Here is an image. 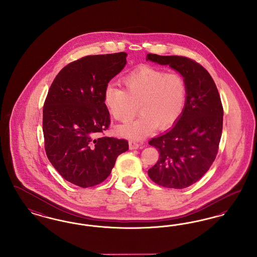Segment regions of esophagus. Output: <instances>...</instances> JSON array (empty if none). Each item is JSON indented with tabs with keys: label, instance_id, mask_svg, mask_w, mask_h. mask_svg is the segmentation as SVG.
Instances as JSON below:
<instances>
[{
	"label": "esophagus",
	"instance_id": "obj_1",
	"mask_svg": "<svg viewBox=\"0 0 257 257\" xmlns=\"http://www.w3.org/2000/svg\"><path fill=\"white\" fill-rule=\"evenodd\" d=\"M139 147H140V145H139L137 142H135V141H130V142H129V148H130L131 150L137 149V148H139Z\"/></svg>",
	"mask_w": 257,
	"mask_h": 257
}]
</instances>
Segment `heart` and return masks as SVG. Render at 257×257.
<instances>
[{
  "mask_svg": "<svg viewBox=\"0 0 257 257\" xmlns=\"http://www.w3.org/2000/svg\"><path fill=\"white\" fill-rule=\"evenodd\" d=\"M125 89L109 85L103 100L110 114L118 121L129 122L137 111L142 113L134 122L119 128V133L142 139L157 127L166 130L177 122L183 113L188 86L178 72H167L153 66H142L122 79Z\"/></svg>",
  "mask_w": 257,
  "mask_h": 257,
  "instance_id": "b5f03b06",
  "label": "heart"
}]
</instances>
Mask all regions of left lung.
Wrapping results in <instances>:
<instances>
[{
  "label": "left lung",
  "mask_w": 257,
  "mask_h": 257,
  "mask_svg": "<svg viewBox=\"0 0 257 257\" xmlns=\"http://www.w3.org/2000/svg\"><path fill=\"white\" fill-rule=\"evenodd\" d=\"M147 61L169 64L187 83L182 115L170 131L148 143L160 154L157 163L148 170L151 180L165 188L184 189L207 172L218 154L223 117L220 94L211 75L194 60L147 54Z\"/></svg>",
  "instance_id": "left-lung-1"
}]
</instances>
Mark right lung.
Returning a JSON list of instances; mask_svg holds the SVG:
<instances>
[{"label": "right lung", "instance_id": "add662e5", "mask_svg": "<svg viewBox=\"0 0 257 257\" xmlns=\"http://www.w3.org/2000/svg\"><path fill=\"white\" fill-rule=\"evenodd\" d=\"M124 52L86 56L64 66L56 76L43 106L45 152L68 182L82 188L102 183L126 140L99 137L110 126L103 100L106 86L126 64Z\"/></svg>", "mask_w": 257, "mask_h": 257}]
</instances>
